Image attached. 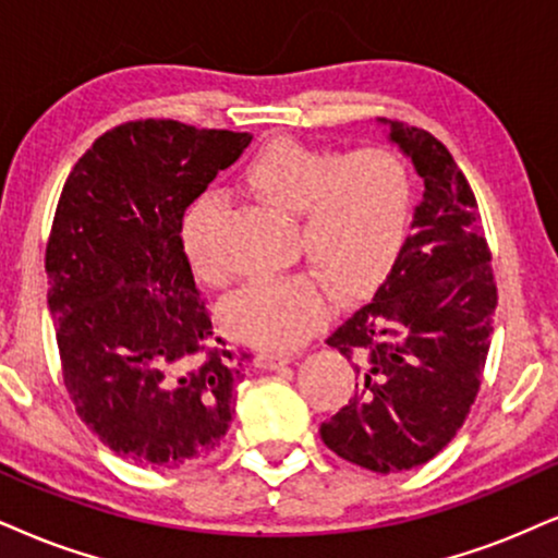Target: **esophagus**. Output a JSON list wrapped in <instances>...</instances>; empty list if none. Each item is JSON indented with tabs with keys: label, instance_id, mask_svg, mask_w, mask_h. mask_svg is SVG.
<instances>
[{
	"label": "esophagus",
	"instance_id": "esophagus-1",
	"mask_svg": "<svg viewBox=\"0 0 558 558\" xmlns=\"http://www.w3.org/2000/svg\"><path fill=\"white\" fill-rule=\"evenodd\" d=\"M294 360V354H281V352H258L256 354V364L260 369H277L284 367Z\"/></svg>",
	"mask_w": 558,
	"mask_h": 558
}]
</instances>
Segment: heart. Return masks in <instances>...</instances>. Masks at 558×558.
Masks as SVG:
<instances>
[{"label": "heart", "instance_id": "heart-1", "mask_svg": "<svg viewBox=\"0 0 558 558\" xmlns=\"http://www.w3.org/2000/svg\"><path fill=\"white\" fill-rule=\"evenodd\" d=\"M243 183L260 202L298 217L294 251L322 274L253 281L227 305V320L258 347L290 352L328 313V287L360 298L388 277L411 227V175L390 147L339 155L298 140H271L243 168ZM222 202L202 196L183 217V251L196 277L222 284L217 247Z\"/></svg>", "mask_w": 558, "mask_h": 558}]
</instances>
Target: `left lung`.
I'll use <instances>...</instances> for the list:
<instances>
[{
	"instance_id": "8db88e82",
	"label": "left lung",
	"mask_w": 558,
	"mask_h": 558,
	"mask_svg": "<svg viewBox=\"0 0 558 558\" xmlns=\"http://www.w3.org/2000/svg\"><path fill=\"white\" fill-rule=\"evenodd\" d=\"M380 123L422 175L424 198L373 302L326 339L356 362V390L320 437L360 469L396 473L435 458L469 416L497 281L476 196L445 144L403 121Z\"/></svg>"
}]
</instances>
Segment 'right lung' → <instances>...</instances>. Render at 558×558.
Segmentation results:
<instances>
[{
	"label": "right lung",
	"mask_w": 558,
	"mask_h": 558,
	"mask_svg": "<svg viewBox=\"0 0 558 558\" xmlns=\"http://www.w3.org/2000/svg\"><path fill=\"white\" fill-rule=\"evenodd\" d=\"M253 136L129 121L80 157L46 243L48 311L66 393L136 465L178 469L219 447L251 354L227 349L183 251V215Z\"/></svg>",
	"instance_id": "obj_1"
}]
</instances>
